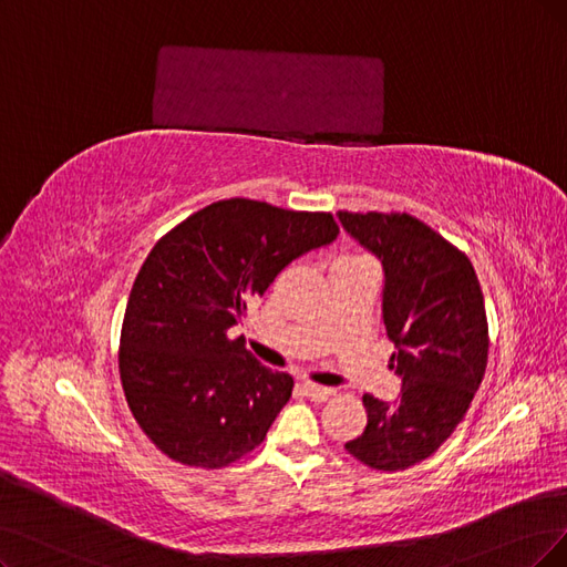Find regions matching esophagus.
Masks as SVG:
<instances>
[{
  "instance_id": "esophagus-1",
  "label": "esophagus",
  "mask_w": 567,
  "mask_h": 567,
  "mask_svg": "<svg viewBox=\"0 0 567 567\" xmlns=\"http://www.w3.org/2000/svg\"><path fill=\"white\" fill-rule=\"evenodd\" d=\"M303 390H306V396H310L312 402H324V400H329V396L333 394L331 388L318 385V383H312V381H306V383H303Z\"/></svg>"
}]
</instances>
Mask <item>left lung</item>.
<instances>
[{"mask_svg":"<svg viewBox=\"0 0 567 567\" xmlns=\"http://www.w3.org/2000/svg\"><path fill=\"white\" fill-rule=\"evenodd\" d=\"M339 219L383 264L390 362L404 385L396 404L362 396L367 427L346 451L371 470L404 472L449 442L484 381V295L465 251L413 215L341 209Z\"/></svg>","mask_w":567,"mask_h":567,"instance_id":"obj_1","label":"left lung"}]
</instances>
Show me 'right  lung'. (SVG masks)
<instances>
[{
  "mask_svg": "<svg viewBox=\"0 0 567 567\" xmlns=\"http://www.w3.org/2000/svg\"><path fill=\"white\" fill-rule=\"evenodd\" d=\"M337 236L331 213L228 198L154 245L125 306L118 373L135 423L161 453L221 470L264 442L295 379L266 369L228 329L282 268Z\"/></svg>",
  "mask_w": 567,
  "mask_h": 567,
  "instance_id": "add662e5",
  "label": "right lung"
}]
</instances>
